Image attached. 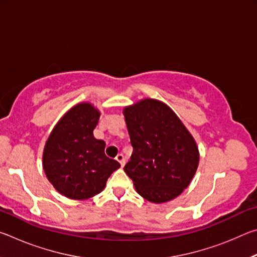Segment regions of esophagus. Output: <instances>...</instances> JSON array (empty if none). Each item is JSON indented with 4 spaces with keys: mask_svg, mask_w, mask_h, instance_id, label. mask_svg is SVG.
Instances as JSON below:
<instances>
[{
    "mask_svg": "<svg viewBox=\"0 0 257 257\" xmlns=\"http://www.w3.org/2000/svg\"><path fill=\"white\" fill-rule=\"evenodd\" d=\"M115 159H116V161H118V162L121 164V167H123L124 163H125V159H124L123 154H118V155H116Z\"/></svg>",
    "mask_w": 257,
    "mask_h": 257,
    "instance_id": "esophagus-1",
    "label": "esophagus"
}]
</instances>
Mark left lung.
Returning a JSON list of instances; mask_svg holds the SVG:
<instances>
[{"mask_svg":"<svg viewBox=\"0 0 257 257\" xmlns=\"http://www.w3.org/2000/svg\"><path fill=\"white\" fill-rule=\"evenodd\" d=\"M133 154L124 172L142 197L169 202L188 187L199 153L193 136L167 104L145 98L123 108Z\"/></svg>","mask_w":257,"mask_h":257,"instance_id":"8db88e82","label":"left lung"}]
</instances>
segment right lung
I'll return each instance as SVG.
<instances>
[{
  "label": "right lung",
  "instance_id": "right-lung-1",
  "mask_svg": "<svg viewBox=\"0 0 257 257\" xmlns=\"http://www.w3.org/2000/svg\"><path fill=\"white\" fill-rule=\"evenodd\" d=\"M101 113L90 103L70 108L52 130L43 153L47 179L61 195L87 199L101 193L118 161L105 155V143L94 137Z\"/></svg>",
  "mask_w": 257,
  "mask_h": 257
}]
</instances>
